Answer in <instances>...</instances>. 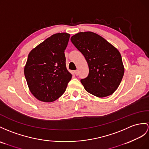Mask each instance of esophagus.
I'll return each mask as SVG.
<instances>
[{"label": "esophagus", "instance_id": "34e87169", "mask_svg": "<svg viewBox=\"0 0 149 149\" xmlns=\"http://www.w3.org/2000/svg\"><path fill=\"white\" fill-rule=\"evenodd\" d=\"M74 74L77 76L78 74V71L77 70H75L74 71Z\"/></svg>", "mask_w": 149, "mask_h": 149}]
</instances>
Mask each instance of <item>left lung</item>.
I'll list each match as a JSON object with an SVG mask.
<instances>
[{
    "label": "left lung",
    "instance_id": "obj_1",
    "mask_svg": "<svg viewBox=\"0 0 149 149\" xmlns=\"http://www.w3.org/2000/svg\"><path fill=\"white\" fill-rule=\"evenodd\" d=\"M71 40L88 65V77L81 79L86 91L100 98L112 95L118 88L125 72L119 50L92 31L78 33L71 37Z\"/></svg>",
    "mask_w": 149,
    "mask_h": 149
}]
</instances>
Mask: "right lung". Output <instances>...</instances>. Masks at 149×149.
I'll return each mask as SVG.
<instances>
[{"label": "right lung", "mask_w": 149, "mask_h": 149, "mask_svg": "<svg viewBox=\"0 0 149 149\" xmlns=\"http://www.w3.org/2000/svg\"><path fill=\"white\" fill-rule=\"evenodd\" d=\"M70 35L50 36L29 53L24 68L29 90L36 99L52 102L66 91L72 75L66 66V50Z\"/></svg>", "instance_id": "add662e5"}]
</instances>
